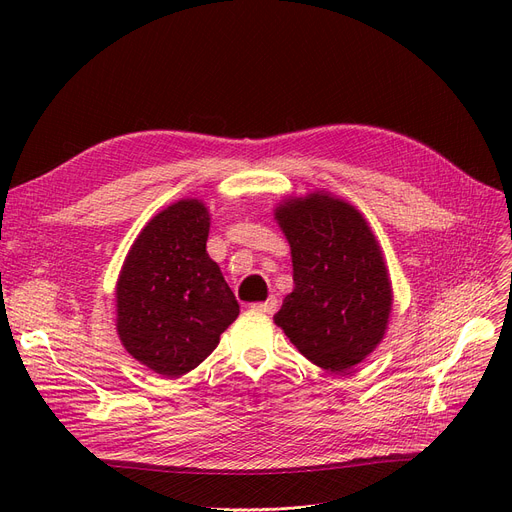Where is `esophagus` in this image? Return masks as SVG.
<instances>
[{
    "label": "esophagus",
    "instance_id": "1",
    "mask_svg": "<svg viewBox=\"0 0 512 512\" xmlns=\"http://www.w3.org/2000/svg\"><path fill=\"white\" fill-rule=\"evenodd\" d=\"M251 309H253V311H259V313L272 315V313L278 309V301L272 297V299H267V301H263V303H253Z\"/></svg>",
    "mask_w": 512,
    "mask_h": 512
}]
</instances>
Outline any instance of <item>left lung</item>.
<instances>
[{
	"label": "left lung",
	"instance_id": "1",
	"mask_svg": "<svg viewBox=\"0 0 512 512\" xmlns=\"http://www.w3.org/2000/svg\"><path fill=\"white\" fill-rule=\"evenodd\" d=\"M292 257L294 288L276 326L321 369L346 373L384 340L392 282L363 213L344 199L313 191L274 209Z\"/></svg>",
	"mask_w": 512,
	"mask_h": 512
}]
</instances>
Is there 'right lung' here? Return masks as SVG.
Masks as SVG:
<instances>
[{
	"label": "right lung",
	"instance_id": "obj_1",
	"mask_svg": "<svg viewBox=\"0 0 512 512\" xmlns=\"http://www.w3.org/2000/svg\"><path fill=\"white\" fill-rule=\"evenodd\" d=\"M211 215L180 199L147 222L122 263L116 330L126 351L164 378L203 363L240 309L207 255Z\"/></svg>",
	"mask_w": 512,
	"mask_h": 512
}]
</instances>
